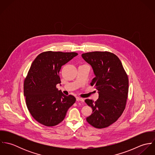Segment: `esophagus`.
<instances>
[{
	"label": "esophagus",
	"mask_w": 155,
	"mask_h": 155,
	"mask_svg": "<svg viewBox=\"0 0 155 155\" xmlns=\"http://www.w3.org/2000/svg\"><path fill=\"white\" fill-rule=\"evenodd\" d=\"M76 101H81V102H84V100L81 97H77L76 98Z\"/></svg>",
	"instance_id": "esophagus-1"
}]
</instances>
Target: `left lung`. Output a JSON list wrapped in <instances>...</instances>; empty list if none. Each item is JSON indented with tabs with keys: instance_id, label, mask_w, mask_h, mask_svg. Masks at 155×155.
Instances as JSON below:
<instances>
[{
	"instance_id": "8db88e82",
	"label": "left lung",
	"mask_w": 155,
	"mask_h": 155,
	"mask_svg": "<svg viewBox=\"0 0 155 155\" xmlns=\"http://www.w3.org/2000/svg\"><path fill=\"white\" fill-rule=\"evenodd\" d=\"M95 77L91 83L98 91L96 101L86 99L92 113L87 121L96 128L108 127L115 122L125 109L128 93V77L119 58L114 54L95 51L82 54Z\"/></svg>"
}]
</instances>
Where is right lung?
<instances>
[{
	"label": "right lung",
	"instance_id": "1",
	"mask_svg": "<svg viewBox=\"0 0 155 155\" xmlns=\"http://www.w3.org/2000/svg\"><path fill=\"white\" fill-rule=\"evenodd\" d=\"M76 55V52H44L37 56L28 70L24 82L27 107L33 117L45 126L61 122L76 101L74 96L64 95L56 86L61 83V67Z\"/></svg>",
	"mask_w": 155,
	"mask_h": 155
}]
</instances>
